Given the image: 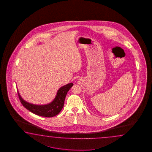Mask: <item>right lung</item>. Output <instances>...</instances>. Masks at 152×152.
<instances>
[{
	"mask_svg": "<svg viewBox=\"0 0 152 152\" xmlns=\"http://www.w3.org/2000/svg\"><path fill=\"white\" fill-rule=\"evenodd\" d=\"M73 85V83H69L60 87L57 91L53 100L49 103L44 105H36L27 102L20 96L18 89L17 92L21 103L26 109L38 116L52 117L57 115L61 111L64 105L66 94Z\"/></svg>",
	"mask_w": 152,
	"mask_h": 152,
	"instance_id": "obj_1",
	"label": "right lung"
}]
</instances>
